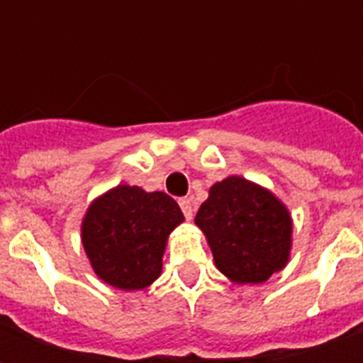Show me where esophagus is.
Returning <instances> with one entry per match:
<instances>
[{
    "instance_id": "1",
    "label": "esophagus",
    "mask_w": 363,
    "mask_h": 363,
    "mask_svg": "<svg viewBox=\"0 0 363 363\" xmlns=\"http://www.w3.org/2000/svg\"><path fill=\"white\" fill-rule=\"evenodd\" d=\"M179 206H181L184 218L190 220L192 218V202H190V198H179Z\"/></svg>"
}]
</instances>
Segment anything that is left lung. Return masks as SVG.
<instances>
[{"mask_svg":"<svg viewBox=\"0 0 363 363\" xmlns=\"http://www.w3.org/2000/svg\"><path fill=\"white\" fill-rule=\"evenodd\" d=\"M194 221L216 267L237 284L267 281L288 262L291 218L272 192L255 182L241 177L216 182Z\"/></svg>","mask_w":363,"mask_h":363,"instance_id":"left-lung-1","label":"left lung"}]
</instances>
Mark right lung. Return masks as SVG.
<instances>
[{"label":"right lung","mask_w":363,"mask_h":363,"mask_svg":"<svg viewBox=\"0 0 363 363\" xmlns=\"http://www.w3.org/2000/svg\"><path fill=\"white\" fill-rule=\"evenodd\" d=\"M182 220L179 204L165 192L120 184L89 206L82 241L101 280L142 289L159 278L167 237Z\"/></svg>","instance_id":"1"}]
</instances>
